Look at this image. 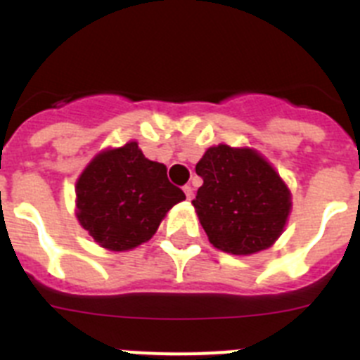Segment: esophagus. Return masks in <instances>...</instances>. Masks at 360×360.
<instances>
[{
    "label": "esophagus",
    "mask_w": 360,
    "mask_h": 360,
    "mask_svg": "<svg viewBox=\"0 0 360 360\" xmlns=\"http://www.w3.org/2000/svg\"><path fill=\"white\" fill-rule=\"evenodd\" d=\"M184 193H186V198L189 200V202H191V200H193V198H195V189H193V187H191V186L184 187Z\"/></svg>",
    "instance_id": "34e87169"
}]
</instances>
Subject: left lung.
<instances>
[{
    "instance_id": "left-lung-1",
    "label": "left lung",
    "mask_w": 360,
    "mask_h": 360,
    "mask_svg": "<svg viewBox=\"0 0 360 360\" xmlns=\"http://www.w3.org/2000/svg\"><path fill=\"white\" fill-rule=\"evenodd\" d=\"M203 186L193 205L216 249L250 256L276 243L292 211V195L262 153L218 144L196 164Z\"/></svg>"
}]
</instances>
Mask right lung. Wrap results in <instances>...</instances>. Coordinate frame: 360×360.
Returning a JSON list of instances; mask_svg holds the SVG:
<instances>
[{
  "mask_svg": "<svg viewBox=\"0 0 360 360\" xmlns=\"http://www.w3.org/2000/svg\"><path fill=\"white\" fill-rule=\"evenodd\" d=\"M186 200L160 162L136 142L97 153L75 184V216L103 249L126 252L146 243L173 205Z\"/></svg>",
  "mask_w": 360,
  "mask_h": 360,
  "instance_id": "add662e5",
  "label": "right lung"
}]
</instances>
